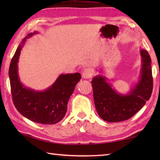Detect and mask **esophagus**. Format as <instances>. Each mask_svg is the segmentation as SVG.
I'll return each instance as SVG.
<instances>
[{
    "mask_svg": "<svg viewBox=\"0 0 160 160\" xmlns=\"http://www.w3.org/2000/svg\"><path fill=\"white\" fill-rule=\"evenodd\" d=\"M92 75V72L90 69H85L82 72V77L84 79H89Z\"/></svg>",
    "mask_w": 160,
    "mask_h": 160,
    "instance_id": "1",
    "label": "esophagus"
}]
</instances>
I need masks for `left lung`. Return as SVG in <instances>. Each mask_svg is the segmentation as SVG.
<instances>
[{"label": "left lung", "mask_w": 160, "mask_h": 160, "mask_svg": "<svg viewBox=\"0 0 160 160\" xmlns=\"http://www.w3.org/2000/svg\"><path fill=\"white\" fill-rule=\"evenodd\" d=\"M140 54L141 69L138 80L127 93L118 92L102 75L92 78L94 104L104 121L113 123L126 121L138 112L150 99L153 88L151 58L145 49H140Z\"/></svg>", "instance_id": "left-lung-1"}]
</instances>
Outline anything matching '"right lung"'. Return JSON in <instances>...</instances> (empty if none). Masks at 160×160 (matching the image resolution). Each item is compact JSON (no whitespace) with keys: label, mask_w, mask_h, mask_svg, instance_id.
<instances>
[{"label":"right lung","mask_w":160,"mask_h":160,"mask_svg":"<svg viewBox=\"0 0 160 160\" xmlns=\"http://www.w3.org/2000/svg\"><path fill=\"white\" fill-rule=\"evenodd\" d=\"M38 32L29 33L17 48L10 62L9 78L13 103L22 115L38 123L51 125L66 115L67 105L75 88L81 79L79 72L61 74L44 90H35L23 85L18 75V61L27 39Z\"/></svg>","instance_id":"1"}]
</instances>
